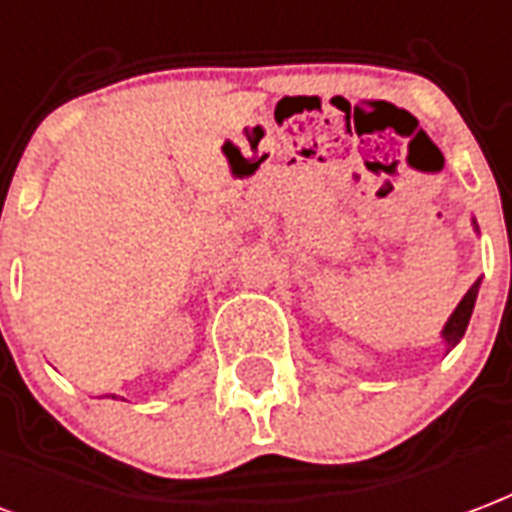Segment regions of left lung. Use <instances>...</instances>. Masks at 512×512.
<instances>
[{
    "mask_svg": "<svg viewBox=\"0 0 512 512\" xmlns=\"http://www.w3.org/2000/svg\"><path fill=\"white\" fill-rule=\"evenodd\" d=\"M478 287H480V279L475 285L469 287L467 295L461 298V304L456 306V312L450 314L448 325H445V331H442V339L448 342V347H456L461 342V336L467 331L469 325V317H472V309H475V298H478Z\"/></svg>",
    "mask_w": 512,
    "mask_h": 512,
    "instance_id": "obj_1",
    "label": "left lung"
}]
</instances>
